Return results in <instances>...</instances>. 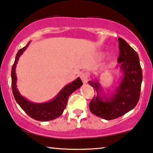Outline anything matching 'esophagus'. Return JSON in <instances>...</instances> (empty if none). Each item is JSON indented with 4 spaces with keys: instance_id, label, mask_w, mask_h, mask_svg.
Returning <instances> with one entry per match:
<instances>
[{
    "instance_id": "1",
    "label": "esophagus",
    "mask_w": 153,
    "mask_h": 153,
    "mask_svg": "<svg viewBox=\"0 0 153 153\" xmlns=\"http://www.w3.org/2000/svg\"><path fill=\"white\" fill-rule=\"evenodd\" d=\"M88 74H87V73H80V78L84 84H86V83L88 82Z\"/></svg>"
}]
</instances>
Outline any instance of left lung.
<instances>
[{
  "mask_svg": "<svg viewBox=\"0 0 153 153\" xmlns=\"http://www.w3.org/2000/svg\"><path fill=\"white\" fill-rule=\"evenodd\" d=\"M118 41L120 54L117 62L123 75L115 92L111 97H107L102 94V88L97 79L88 82L97 93L90 101L89 110L95 115L107 120L121 117L136 106L143 80L138 54L123 38H119Z\"/></svg>",
  "mask_w": 153,
  "mask_h": 153,
  "instance_id": "8db88e82",
  "label": "left lung"
}]
</instances>
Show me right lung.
I'll return each instance as SVG.
<instances>
[{
	"label": "right lung",
	"mask_w": 153,
	"mask_h": 153,
	"mask_svg": "<svg viewBox=\"0 0 153 153\" xmlns=\"http://www.w3.org/2000/svg\"><path fill=\"white\" fill-rule=\"evenodd\" d=\"M30 42V41L28 42L25 47L18 51L15 57V61L12 67V89H13L14 97L22 110L33 119L42 122L52 120L62 115L64 109L66 108L69 96L74 92L77 89L80 88L82 86V82L80 78H78L73 82L66 85L60 91L57 96L49 102L36 103L30 102L26 99L20 94L17 89V85H16L17 76H16L15 69L19 56L26 50Z\"/></svg>",
	"instance_id": "add662e5"
}]
</instances>
